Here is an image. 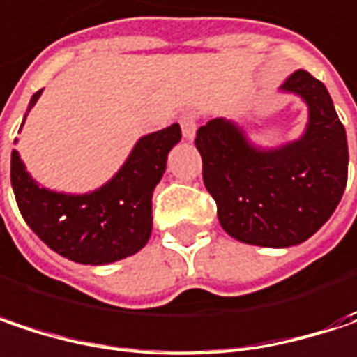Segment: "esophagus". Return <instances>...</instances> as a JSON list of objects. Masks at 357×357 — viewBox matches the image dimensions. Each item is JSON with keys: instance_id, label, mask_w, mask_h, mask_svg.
Wrapping results in <instances>:
<instances>
[{"instance_id": "esophagus-1", "label": "esophagus", "mask_w": 357, "mask_h": 357, "mask_svg": "<svg viewBox=\"0 0 357 357\" xmlns=\"http://www.w3.org/2000/svg\"><path fill=\"white\" fill-rule=\"evenodd\" d=\"M179 126H181V135L183 139L192 141L194 135H196V128H198V116L196 112H183L179 116Z\"/></svg>"}]
</instances>
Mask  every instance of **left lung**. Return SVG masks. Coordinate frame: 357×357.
Segmentation results:
<instances>
[{
  "label": "left lung",
  "mask_w": 357,
  "mask_h": 357,
  "mask_svg": "<svg viewBox=\"0 0 357 357\" xmlns=\"http://www.w3.org/2000/svg\"><path fill=\"white\" fill-rule=\"evenodd\" d=\"M280 89L307 104L301 139L259 149L227 118H212L196 132L202 178L220 227L233 239L259 247L307 241L337 208L347 183L345 128L327 87L298 69Z\"/></svg>",
  "instance_id": "obj_1"
}]
</instances>
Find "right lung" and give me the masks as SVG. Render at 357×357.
<instances>
[{
	"label": "right lung",
	"instance_id": "1",
	"mask_svg": "<svg viewBox=\"0 0 357 357\" xmlns=\"http://www.w3.org/2000/svg\"><path fill=\"white\" fill-rule=\"evenodd\" d=\"M40 93L43 89L32 96L28 112ZM179 139V124L141 137L118 174L87 194L52 192L38 185L26 172L20 153L12 151L17 208L40 241L71 261L104 266L135 255L151 237L153 190L163 178L167 155Z\"/></svg>",
	"mask_w": 357,
	"mask_h": 357
}]
</instances>
